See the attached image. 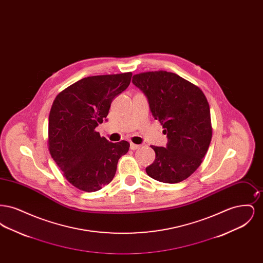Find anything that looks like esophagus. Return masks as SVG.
Returning <instances> with one entry per match:
<instances>
[{"label": "esophagus", "mask_w": 263, "mask_h": 263, "mask_svg": "<svg viewBox=\"0 0 263 263\" xmlns=\"http://www.w3.org/2000/svg\"><path fill=\"white\" fill-rule=\"evenodd\" d=\"M140 147H141V145H137V144H134V143L130 144V149L131 150H137Z\"/></svg>", "instance_id": "esophagus-1"}]
</instances>
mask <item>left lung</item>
<instances>
[{
  "label": "left lung",
  "instance_id": "obj_1",
  "mask_svg": "<svg viewBox=\"0 0 263 263\" xmlns=\"http://www.w3.org/2000/svg\"><path fill=\"white\" fill-rule=\"evenodd\" d=\"M132 82L147 96L151 111L168 138L166 148L151 146L156 159L146 173L164 183L186 179L199 167L212 139L210 107L204 92L166 71L136 74Z\"/></svg>",
  "mask_w": 263,
  "mask_h": 263
}]
</instances>
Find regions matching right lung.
<instances>
[{"mask_svg":"<svg viewBox=\"0 0 263 263\" xmlns=\"http://www.w3.org/2000/svg\"><path fill=\"white\" fill-rule=\"evenodd\" d=\"M132 73L84 78L57 95L49 113L48 149L66 179L95 192L114 177L127 141L108 142L96 127L106 118L115 97L128 88Z\"/></svg>","mask_w":263,"mask_h":263,"instance_id":"obj_1","label":"right lung"}]
</instances>
